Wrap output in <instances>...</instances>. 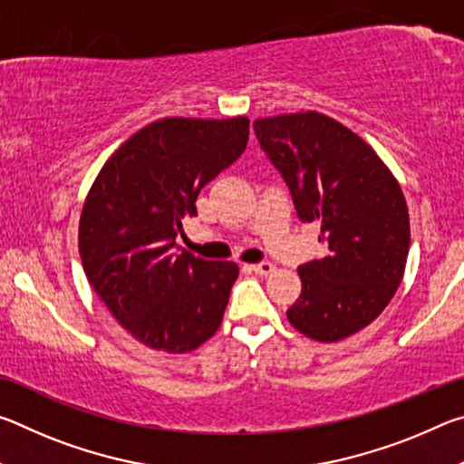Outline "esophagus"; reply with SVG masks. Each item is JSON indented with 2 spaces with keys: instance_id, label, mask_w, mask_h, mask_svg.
Returning <instances> with one entry per match:
<instances>
[{
  "instance_id": "1",
  "label": "esophagus",
  "mask_w": 464,
  "mask_h": 464,
  "mask_svg": "<svg viewBox=\"0 0 464 464\" xmlns=\"http://www.w3.org/2000/svg\"><path fill=\"white\" fill-rule=\"evenodd\" d=\"M251 270H254L257 276H268V274H272L274 270H276V266H274L272 262H260V264L251 266Z\"/></svg>"
}]
</instances>
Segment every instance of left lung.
Segmentation results:
<instances>
[{
	"label": "left lung",
	"mask_w": 464,
	"mask_h": 464,
	"mask_svg": "<svg viewBox=\"0 0 464 464\" xmlns=\"http://www.w3.org/2000/svg\"><path fill=\"white\" fill-rule=\"evenodd\" d=\"M290 188L303 223L321 227L329 254L298 268L303 288L290 325L340 342L371 325L395 296L410 251V213L397 178L342 122L307 110L254 122Z\"/></svg>",
	"instance_id": "1"
}]
</instances>
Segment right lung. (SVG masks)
I'll use <instances>...</instances> for the list:
<instances>
[{
  "instance_id": "1",
  "label": "right lung",
  "mask_w": 464,
  "mask_h": 464,
  "mask_svg": "<svg viewBox=\"0 0 464 464\" xmlns=\"http://www.w3.org/2000/svg\"><path fill=\"white\" fill-rule=\"evenodd\" d=\"M249 119H161L110 155L80 217L85 276L112 317L151 350L192 352L221 327L235 262L176 247L210 179L246 151Z\"/></svg>"
}]
</instances>
